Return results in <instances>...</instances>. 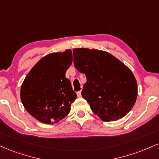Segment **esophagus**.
<instances>
[{"label": "esophagus", "instance_id": "obj_1", "mask_svg": "<svg viewBox=\"0 0 159 159\" xmlns=\"http://www.w3.org/2000/svg\"><path fill=\"white\" fill-rule=\"evenodd\" d=\"M76 95H77L78 97H82V95H81V91L76 92Z\"/></svg>", "mask_w": 159, "mask_h": 159}]
</instances>
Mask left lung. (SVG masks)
Here are the masks:
<instances>
[{
	"mask_svg": "<svg viewBox=\"0 0 159 159\" xmlns=\"http://www.w3.org/2000/svg\"><path fill=\"white\" fill-rule=\"evenodd\" d=\"M74 65L85 74L82 96L104 121L125 116L133 108L138 86L132 70L110 53L88 48H74Z\"/></svg>",
	"mask_w": 159,
	"mask_h": 159,
	"instance_id": "obj_1",
	"label": "left lung"
}]
</instances>
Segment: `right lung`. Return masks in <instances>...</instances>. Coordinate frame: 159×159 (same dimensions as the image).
Segmentation results:
<instances>
[{
  "label": "right lung",
  "mask_w": 159,
  "mask_h": 159,
  "mask_svg": "<svg viewBox=\"0 0 159 159\" xmlns=\"http://www.w3.org/2000/svg\"><path fill=\"white\" fill-rule=\"evenodd\" d=\"M72 60L70 49L51 53L41 58L23 80L21 102L27 112L40 122L57 123L70 113L76 94L66 72Z\"/></svg>",
  "instance_id": "right-lung-1"
}]
</instances>
